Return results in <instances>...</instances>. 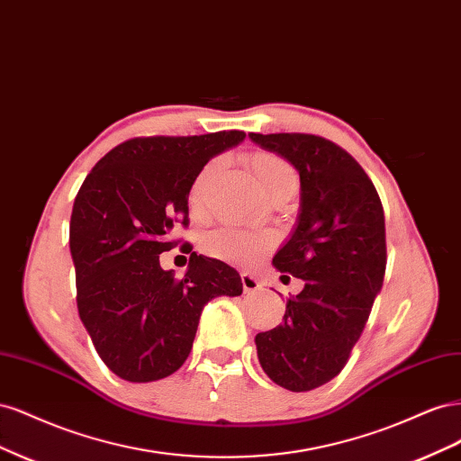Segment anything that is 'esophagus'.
<instances>
[{"label":"esophagus","instance_id":"obj_1","mask_svg":"<svg viewBox=\"0 0 461 461\" xmlns=\"http://www.w3.org/2000/svg\"><path fill=\"white\" fill-rule=\"evenodd\" d=\"M240 278H242V288H244L246 294H249V292L261 290V283H259V278H256L254 275H249V273H242V275H240Z\"/></svg>","mask_w":461,"mask_h":461}]
</instances>
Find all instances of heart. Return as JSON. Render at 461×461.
Returning <instances> with one entry per match:
<instances>
[{"instance_id":"b5f03b06","label":"heart","mask_w":461,"mask_h":461,"mask_svg":"<svg viewBox=\"0 0 461 461\" xmlns=\"http://www.w3.org/2000/svg\"><path fill=\"white\" fill-rule=\"evenodd\" d=\"M221 159L207 161L196 178L192 180L188 192V205L194 215L203 213L209 185L217 175ZM249 167L259 186L267 192V196L285 185H296V171L286 159L276 153L256 151L249 156ZM275 246V236L263 230H246L239 227H221L207 232L202 240V249L212 258L234 261V263H256Z\"/></svg>"}]
</instances>
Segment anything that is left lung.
Returning <instances> with one entry per match:
<instances>
[{
  "label": "left lung",
  "instance_id": "1",
  "mask_svg": "<svg viewBox=\"0 0 461 461\" xmlns=\"http://www.w3.org/2000/svg\"><path fill=\"white\" fill-rule=\"evenodd\" d=\"M249 138L300 173L298 227L273 265L305 285L256 346L273 383L305 393L344 369L366 329L386 269L384 212L367 173L339 144L303 132Z\"/></svg>",
  "mask_w": 461,
  "mask_h": 461
}]
</instances>
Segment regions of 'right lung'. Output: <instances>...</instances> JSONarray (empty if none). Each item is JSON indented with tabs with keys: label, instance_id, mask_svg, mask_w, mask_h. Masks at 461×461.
Wrapping results in <instances>:
<instances>
[{
	"label": "right lung",
	"instance_id": "add662e5",
	"mask_svg": "<svg viewBox=\"0 0 461 461\" xmlns=\"http://www.w3.org/2000/svg\"><path fill=\"white\" fill-rule=\"evenodd\" d=\"M242 131L200 136H136L95 163L71 215L68 244L77 271V305L97 356L117 376L149 383L185 364L203 305L240 296L230 265L192 252L175 278L159 254L188 229L192 180L215 153L244 140Z\"/></svg>",
	"mask_w": 461,
	"mask_h": 461
}]
</instances>
